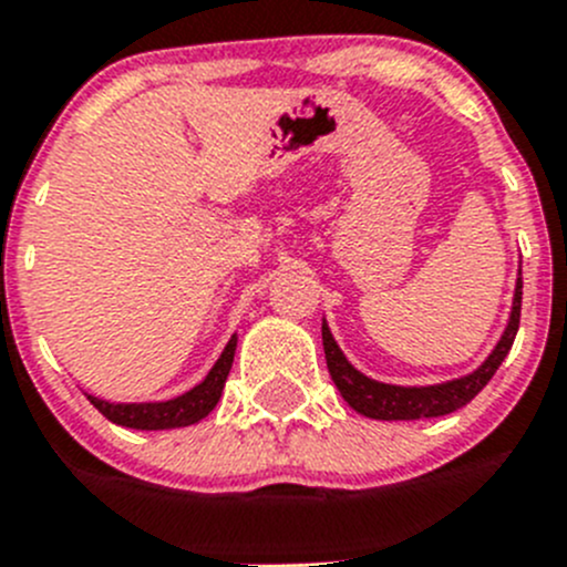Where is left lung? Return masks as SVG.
<instances>
[{
  "label": "left lung",
  "mask_w": 567,
  "mask_h": 567,
  "mask_svg": "<svg viewBox=\"0 0 567 567\" xmlns=\"http://www.w3.org/2000/svg\"><path fill=\"white\" fill-rule=\"evenodd\" d=\"M520 295H523V280L517 278L515 287V300H512V315L506 322L504 337L498 339L493 353L487 355L482 368L473 370L471 375H462V379L445 381V384L434 386H395V384H381V381L368 379L364 373L350 364L344 359V353L339 350V344L333 342L331 331L322 322V348H326V361L328 373H331L333 384L342 392V398L348 401L350 409H355L364 417L373 420H420V417H442V414H451L456 409H462L465 403H471L478 392L487 386V381L493 379L495 370L501 368V361L509 353L512 342H515L517 326H520Z\"/></svg>",
  "instance_id": "obj_1"
}]
</instances>
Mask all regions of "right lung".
Masks as SVG:
<instances>
[{"mask_svg":"<svg viewBox=\"0 0 567 567\" xmlns=\"http://www.w3.org/2000/svg\"><path fill=\"white\" fill-rule=\"evenodd\" d=\"M236 353V333L230 337V342L225 344L223 355L217 359V364L212 368V373L203 379V384H197L194 390L183 392V395L172 398V401L161 403H107L102 398L89 395V401L105 414L111 423L125 425V429H142V431H161V429H183V425H192L197 420L206 417L214 406H217L219 395H223V386L228 381L230 364H234Z\"/></svg>","mask_w":567,"mask_h":567,"instance_id":"right-lung-1","label":"right lung"}]
</instances>
